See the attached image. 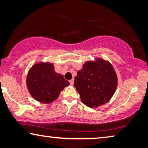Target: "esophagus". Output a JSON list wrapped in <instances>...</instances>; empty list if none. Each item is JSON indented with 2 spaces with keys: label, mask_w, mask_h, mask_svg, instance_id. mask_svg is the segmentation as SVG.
Segmentation results:
<instances>
[{
  "label": "esophagus",
  "mask_w": 148,
  "mask_h": 148,
  "mask_svg": "<svg viewBox=\"0 0 148 148\" xmlns=\"http://www.w3.org/2000/svg\"><path fill=\"white\" fill-rule=\"evenodd\" d=\"M74 79H72L71 80H70V81H69V82H70V84H71V85H73V84H74Z\"/></svg>",
  "instance_id": "34e87169"
}]
</instances>
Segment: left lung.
<instances>
[{
    "label": "left lung",
    "mask_w": 148,
    "mask_h": 148,
    "mask_svg": "<svg viewBox=\"0 0 148 148\" xmlns=\"http://www.w3.org/2000/svg\"><path fill=\"white\" fill-rule=\"evenodd\" d=\"M74 86L82 102L90 108L106 103L113 96L117 86V77L112 65L102 59L85 62L77 72Z\"/></svg>",
    "instance_id": "left-lung-1"
}]
</instances>
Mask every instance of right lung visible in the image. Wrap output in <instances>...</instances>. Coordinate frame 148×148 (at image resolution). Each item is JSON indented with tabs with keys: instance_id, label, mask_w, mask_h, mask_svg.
<instances>
[{
	"instance_id": "obj_1",
	"label": "right lung",
	"mask_w": 148,
	"mask_h": 148,
	"mask_svg": "<svg viewBox=\"0 0 148 148\" xmlns=\"http://www.w3.org/2000/svg\"><path fill=\"white\" fill-rule=\"evenodd\" d=\"M69 82L62 75L55 72L49 62H38L29 70L27 86L33 98L42 103L49 104L58 98L60 92Z\"/></svg>"
}]
</instances>
